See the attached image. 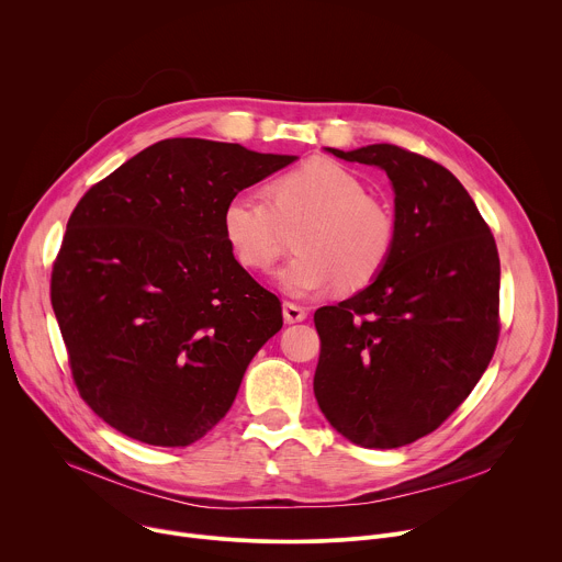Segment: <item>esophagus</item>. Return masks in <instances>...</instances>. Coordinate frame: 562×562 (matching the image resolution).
Here are the masks:
<instances>
[{
  "label": "esophagus",
  "mask_w": 562,
  "mask_h": 562,
  "mask_svg": "<svg viewBox=\"0 0 562 562\" xmlns=\"http://www.w3.org/2000/svg\"><path fill=\"white\" fill-rule=\"evenodd\" d=\"M282 313H284V319H286L289 325L302 323V319L306 317V308L300 306V304H295V302H284V304H282Z\"/></svg>",
  "instance_id": "1"
}]
</instances>
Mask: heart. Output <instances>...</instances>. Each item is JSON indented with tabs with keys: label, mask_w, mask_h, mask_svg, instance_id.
<instances>
[{
	"label": "heart",
	"mask_w": 562,
	"mask_h": 562,
	"mask_svg": "<svg viewBox=\"0 0 562 562\" xmlns=\"http://www.w3.org/2000/svg\"><path fill=\"white\" fill-rule=\"evenodd\" d=\"M260 193H237L222 209V235L233 258L249 271H269L286 249V228L297 251L278 273L291 295H308L338 284L356 293L373 284L395 249V222L364 182L327 157L278 176Z\"/></svg>",
	"instance_id": "1"
}]
</instances>
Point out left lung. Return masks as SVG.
<instances>
[{
    "label": "left lung",
    "mask_w": 562,
    "mask_h": 562,
    "mask_svg": "<svg viewBox=\"0 0 562 562\" xmlns=\"http://www.w3.org/2000/svg\"><path fill=\"white\" fill-rule=\"evenodd\" d=\"M329 150L389 176L395 249L373 284L315 311V400L353 445L405 447L436 431L492 362L501 334L496 239L434 159L395 144Z\"/></svg>",
    "instance_id": "obj_1"
}]
</instances>
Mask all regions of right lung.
Listing matches in <instances>:
<instances>
[{"instance_id": "right-lung-1", "label": "right lung", "mask_w": 562, "mask_h": 562, "mask_svg": "<svg viewBox=\"0 0 562 562\" xmlns=\"http://www.w3.org/2000/svg\"><path fill=\"white\" fill-rule=\"evenodd\" d=\"M198 137L162 139L68 217L50 302L85 403L120 434L187 447L231 409L282 304L233 258L228 198L291 165Z\"/></svg>"}]
</instances>
